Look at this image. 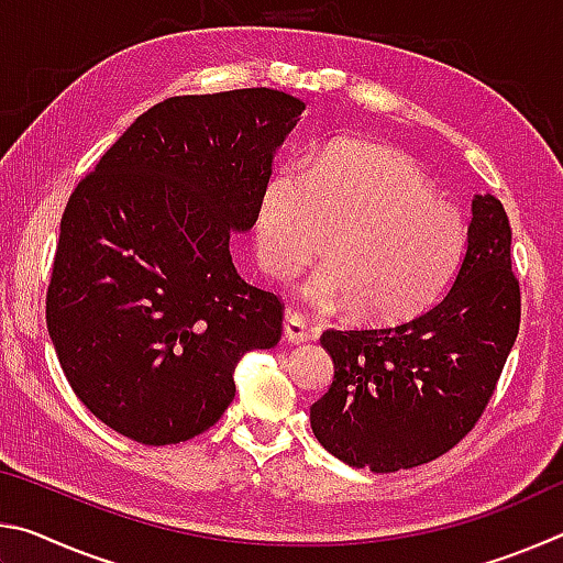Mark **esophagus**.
<instances>
[{
    "label": "esophagus",
    "instance_id": "34e87169",
    "mask_svg": "<svg viewBox=\"0 0 563 563\" xmlns=\"http://www.w3.org/2000/svg\"><path fill=\"white\" fill-rule=\"evenodd\" d=\"M283 332H285V340L295 342V345H300V342H308L316 330L308 328V322H305L300 312H288V316H285V322H283Z\"/></svg>",
    "mask_w": 563,
    "mask_h": 563
}]
</instances>
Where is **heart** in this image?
<instances>
[{
	"mask_svg": "<svg viewBox=\"0 0 563 563\" xmlns=\"http://www.w3.org/2000/svg\"><path fill=\"white\" fill-rule=\"evenodd\" d=\"M302 283L316 308L352 302L367 320H405L440 298L460 268L466 223L432 194L407 156L383 146L340 144L308 170L278 168L263 184L255 243L280 280L325 255Z\"/></svg>",
	"mask_w": 563,
	"mask_h": 563,
	"instance_id": "obj_1",
	"label": "heart"
}]
</instances>
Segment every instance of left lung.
<instances>
[{
	"instance_id": "obj_1",
	"label": "left lung",
	"mask_w": 563,
	"mask_h": 563,
	"mask_svg": "<svg viewBox=\"0 0 563 563\" xmlns=\"http://www.w3.org/2000/svg\"><path fill=\"white\" fill-rule=\"evenodd\" d=\"M519 318L507 211L474 196L460 273L434 308L402 325L322 332L335 377L310 407L318 442L377 474L450 452L494 395Z\"/></svg>"
}]
</instances>
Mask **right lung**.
I'll return each instance as SVG.
<instances>
[{"label":"right lung","mask_w":563,"mask_h":563,"mask_svg":"<svg viewBox=\"0 0 563 563\" xmlns=\"http://www.w3.org/2000/svg\"><path fill=\"white\" fill-rule=\"evenodd\" d=\"M305 103L275 89L174 97L131 123L62 216L46 328L76 397L133 442H186L235 397L283 302L238 275L275 151Z\"/></svg>","instance_id":"add662e5"}]
</instances>
